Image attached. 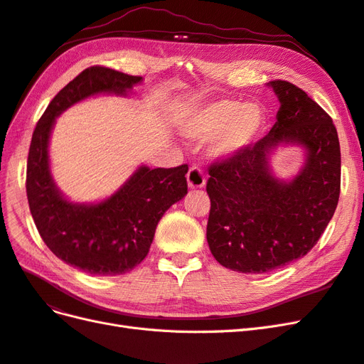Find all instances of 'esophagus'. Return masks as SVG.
<instances>
[{"mask_svg": "<svg viewBox=\"0 0 364 364\" xmlns=\"http://www.w3.org/2000/svg\"><path fill=\"white\" fill-rule=\"evenodd\" d=\"M186 181H188L190 188H203L206 183V176L200 167H191L188 170V174H186Z\"/></svg>", "mask_w": 364, "mask_h": 364, "instance_id": "esophagus-1", "label": "esophagus"}]
</instances>
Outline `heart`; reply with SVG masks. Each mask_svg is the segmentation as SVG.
Returning a JSON list of instances; mask_svg holds the SVG:
<instances>
[{
  "instance_id": "b5f03b06",
  "label": "heart",
  "mask_w": 364,
  "mask_h": 364,
  "mask_svg": "<svg viewBox=\"0 0 364 364\" xmlns=\"http://www.w3.org/2000/svg\"><path fill=\"white\" fill-rule=\"evenodd\" d=\"M262 124L264 112L258 105L220 98L194 106L185 115L182 130L186 136L194 139L214 136L213 151L228 156L252 146Z\"/></svg>"
}]
</instances>
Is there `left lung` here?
I'll use <instances>...</instances> for the list:
<instances>
[{"label": "left lung", "instance_id": "left-lung-1", "mask_svg": "<svg viewBox=\"0 0 364 364\" xmlns=\"http://www.w3.org/2000/svg\"><path fill=\"white\" fill-rule=\"evenodd\" d=\"M269 85L281 102L269 135L208 167V245L223 267L240 273H267L305 257L340 196V144L331 117L296 85ZM282 141L307 149L306 167L290 183L268 168V153Z\"/></svg>", "mask_w": 364, "mask_h": 364}]
</instances>
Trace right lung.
I'll return each mask as SVG.
<instances>
[{
    "mask_svg": "<svg viewBox=\"0 0 364 364\" xmlns=\"http://www.w3.org/2000/svg\"><path fill=\"white\" fill-rule=\"evenodd\" d=\"M141 80L98 65L86 68L53 98L31 136L26 190L38 232L59 259L91 274H123L147 257L161 217L188 193V165L139 167L105 202L75 205L63 199L50 174V132L74 103L98 92L124 95Z\"/></svg>",
    "mask_w": 364,
    "mask_h": 364,
    "instance_id": "right-lung-1",
    "label": "right lung"
}]
</instances>
